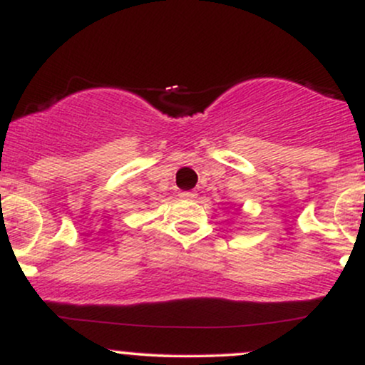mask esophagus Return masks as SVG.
<instances>
[{
  "instance_id": "1",
  "label": "esophagus",
  "mask_w": 365,
  "mask_h": 365,
  "mask_svg": "<svg viewBox=\"0 0 365 365\" xmlns=\"http://www.w3.org/2000/svg\"><path fill=\"white\" fill-rule=\"evenodd\" d=\"M197 194L194 190H185V192H180V197H183V199H194Z\"/></svg>"
}]
</instances>
